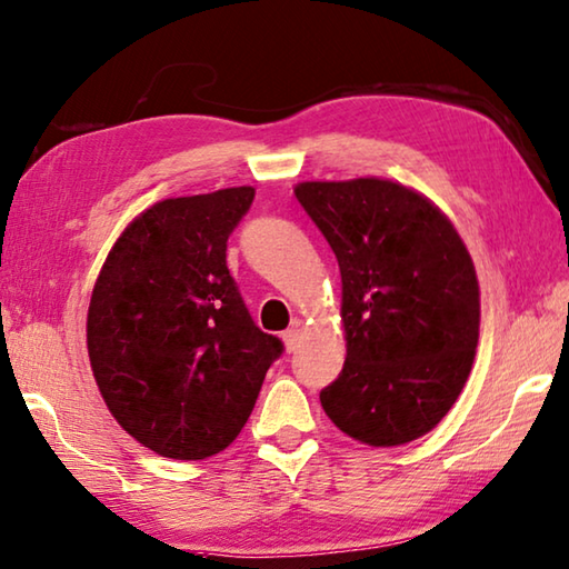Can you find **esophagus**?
I'll use <instances>...</instances> for the list:
<instances>
[{
  "instance_id": "34e87169",
  "label": "esophagus",
  "mask_w": 569,
  "mask_h": 569,
  "mask_svg": "<svg viewBox=\"0 0 569 569\" xmlns=\"http://www.w3.org/2000/svg\"><path fill=\"white\" fill-rule=\"evenodd\" d=\"M282 340H284L287 352H295L297 347H300V342H302V330H300V325H292L290 330H287V332L282 335Z\"/></svg>"
}]
</instances>
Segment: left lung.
Instances as JSON below:
<instances>
[{"label": "left lung", "mask_w": 569, "mask_h": 569, "mask_svg": "<svg viewBox=\"0 0 569 569\" xmlns=\"http://www.w3.org/2000/svg\"><path fill=\"white\" fill-rule=\"evenodd\" d=\"M342 274L347 360L320 392L330 420L372 447L412 442L440 425L470 377L480 284L462 237L400 182H300Z\"/></svg>", "instance_id": "obj_1"}]
</instances>
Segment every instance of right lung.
I'll use <instances>...</instances> for the list:
<instances>
[{"label":"right lung","instance_id":"1","mask_svg":"<svg viewBox=\"0 0 569 569\" xmlns=\"http://www.w3.org/2000/svg\"><path fill=\"white\" fill-rule=\"evenodd\" d=\"M252 199V187L162 199L127 224L94 282L87 350L99 392L139 445L172 460L232 445L284 350L227 269Z\"/></svg>","mask_w":569,"mask_h":569}]
</instances>
